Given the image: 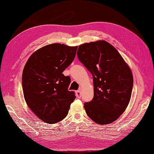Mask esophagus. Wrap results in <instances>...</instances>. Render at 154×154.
I'll use <instances>...</instances> for the list:
<instances>
[{"mask_svg":"<svg viewBox=\"0 0 154 154\" xmlns=\"http://www.w3.org/2000/svg\"><path fill=\"white\" fill-rule=\"evenodd\" d=\"M76 97H78V98H80L81 97V92L80 90H78L76 91Z\"/></svg>","mask_w":154,"mask_h":154,"instance_id":"obj_1","label":"esophagus"}]
</instances>
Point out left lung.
<instances>
[{"mask_svg": "<svg viewBox=\"0 0 154 154\" xmlns=\"http://www.w3.org/2000/svg\"><path fill=\"white\" fill-rule=\"evenodd\" d=\"M77 56L93 78L94 97L84 103L87 116L97 124L112 123L130 100L134 82L131 70L118 51L104 40L80 45Z\"/></svg>", "mask_w": 154, "mask_h": 154, "instance_id": "obj_1", "label": "left lung"}]
</instances>
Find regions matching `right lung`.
Returning a JSON list of instances; mask_svg holds the SVG:
<instances>
[{"label": "right lung", "mask_w": 154, "mask_h": 154, "mask_svg": "<svg viewBox=\"0 0 154 154\" xmlns=\"http://www.w3.org/2000/svg\"><path fill=\"white\" fill-rule=\"evenodd\" d=\"M77 46L52 44L31 54L23 70L22 85L27 105L43 122L53 124L67 116L75 93L68 91L63 71L76 56Z\"/></svg>", "instance_id": "obj_1"}]
</instances>
